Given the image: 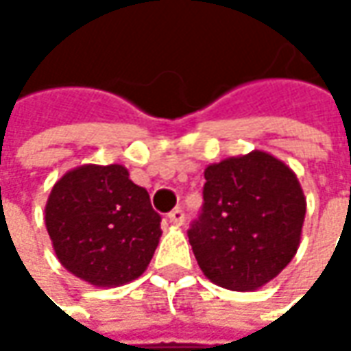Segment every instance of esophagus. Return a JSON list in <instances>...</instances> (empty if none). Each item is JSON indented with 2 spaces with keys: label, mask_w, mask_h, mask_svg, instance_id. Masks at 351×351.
Wrapping results in <instances>:
<instances>
[{
  "label": "esophagus",
  "mask_w": 351,
  "mask_h": 351,
  "mask_svg": "<svg viewBox=\"0 0 351 351\" xmlns=\"http://www.w3.org/2000/svg\"><path fill=\"white\" fill-rule=\"evenodd\" d=\"M168 219H169V223H173V224H183V221H185V213H183L182 209H173L171 213L168 215Z\"/></svg>",
  "instance_id": "34e87169"
}]
</instances>
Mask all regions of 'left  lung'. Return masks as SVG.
<instances>
[{"label":"left lung","mask_w":351,"mask_h":351,"mask_svg":"<svg viewBox=\"0 0 351 351\" xmlns=\"http://www.w3.org/2000/svg\"><path fill=\"white\" fill-rule=\"evenodd\" d=\"M304 210L297 176L254 150L205 169L203 207L187 230L189 244L213 283L254 291L297 254Z\"/></svg>","instance_id":"1"}]
</instances>
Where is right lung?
<instances>
[{
  "instance_id": "right-lung-1",
  "label": "right lung",
  "mask_w": 351,
  "mask_h": 351,
  "mask_svg": "<svg viewBox=\"0 0 351 351\" xmlns=\"http://www.w3.org/2000/svg\"><path fill=\"white\" fill-rule=\"evenodd\" d=\"M47 230L60 263L95 287L142 276L162 236V217L127 168L80 166L54 183Z\"/></svg>"
}]
</instances>
